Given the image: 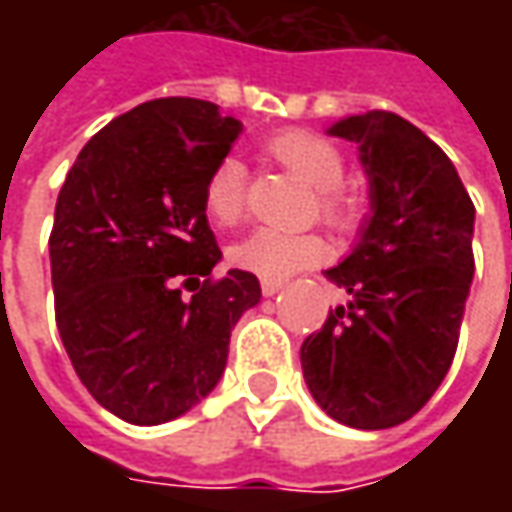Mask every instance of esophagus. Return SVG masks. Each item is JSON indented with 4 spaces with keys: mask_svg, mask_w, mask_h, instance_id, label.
I'll return each instance as SVG.
<instances>
[{
    "mask_svg": "<svg viewBox=\"0 0 512 512\" xmlns=\"http://www.w3.org/2000/svg\"><path fill=\"white\" fill-rule=\"evenodd\" d=\"M282 287H285L282 279H262V293H265V296H276Z\"/></svg>",
    "mask_w": 512,
    "mask_h": 512,
    "instance_id": "esophagus-1",
    "label": "esophagus"
}]
</instances>
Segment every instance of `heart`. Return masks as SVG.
<instances>
[{"label": "heart", "mask_w": 512, "mask_h": 512, "mask_svg": "<svg viewBox=\"0 0 512 512\" xmlns=\"http://www.w3.org/2000/svg\"><path fill=\"white\" fill-rule=\"evenodd\" d=\"M276 165L299 176L316 190V210L330 227L353 225L356 207L342 193L344 156L325 136L310 130H282L267 142ZM202 205L216 225H236L247 205V170L236 156L219 159L207 173ZM325 242L316 233H287L276 227H256L245 239L227 247V262L262 279H287L325 259Z\"/></svg>", "instance_id": "b5f03b06"}]
</instances>
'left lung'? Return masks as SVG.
<instances>
[{
  "mask_svg": "<svg viewBox=\"0 0 512 512\" xmlns=\"http://www.w3.org/2000/svg\"><path fill=\"white\" fill-rule=\"evenodd\" d=\"M330 133L359 145L373 216L325 273L350 299L307 336L302 370L327 416L384 430L416 416L453 364L476 207L444 150L402 116L370 110Z\"/></svg>",
  "mask_w": 512,
  "mask_h": 512,
  "instance_id": "8db88e82",
  "label": "left lung"
}]
</instances>
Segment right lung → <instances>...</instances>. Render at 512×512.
Listing matches in <instances>:
<instances>
[{
	"label": "right lung",
	"mask_w": 512,
	"mask_h": 512,
	"mask_svg": "<svg viewBox=\"0 0 512 512\" xmlns=\"http://www.w3.org/2000/svg\"><path fill=\"white\" fill-rule=\"evenodd\" d=\"M242 125L168 96L122 113L76 156L56 199V327L88 393L130 424H162L222 379L230 330L262 287L222 259L202 187ZM182 289H190L185 297Z\"/></svg>",
	"instance_id": "right-lung-1"
}]
</instances>
